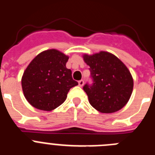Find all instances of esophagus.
Here are the masks:
<instances>
[{
	"label": "esophagus",
	"instance_id": "34e87169",
	"mask_svg": "<svg viewBox=\"0 0 155 155\" xmlns=\"http://www.w3.org/2000/svg\"><path fill=\"white\" fill-rule=\"evenodd\" d=\"M84 80H80L78 81V84H79V86H81V87H82V86L84 85Z\"/></svg>",
	"mask_w": 155,
	"mask_h": 155
}]
</instances>
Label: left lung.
Instances as JSON below:
<instances>
[{
    "label": "left lung",
    "mask_w": 155,
    "mask_h": 155,
    "mask_svg": "<svg viewBox=\"0 0 155 155\" xmlns=\"http://www.w3.org/2000/svg\"><path fill=\"white\" fill-rule=\"evenodd\" d=\"M84 62L90 67L92 84H84L89 103L102 113L117 112L125 106L134 87L132 75L125 64L110 53L101 51L84 54Z\"/></svg>",
    "instance_id": "obj_1"
}]
</instances>
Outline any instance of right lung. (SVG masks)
Masks as SVG:
<instances>
[{
  "label": "right lung",
  "mask_w": 155,
  "mask_h": 155,
  "mask_svg": "<svg viewBox=\"0 0 155 155\" xmlns=\"http://www.w3.org/2000/svg\"><path fill=\"white\" fill-rule=\"evenodd\" d=\"M69 57L59 50L42 52L31 61L23 74L21 87L33 107L51 111L64 103L71 87L78 83L66 68Z\"/></svg>",
  "instance_id": "add662e5"
}]
</instances>
